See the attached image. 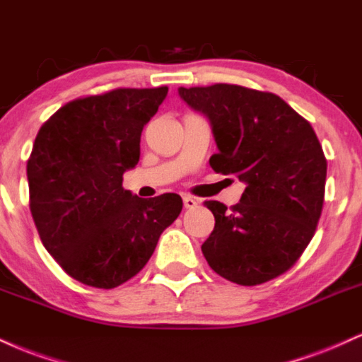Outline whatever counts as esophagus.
Here are the masks:
<instances>
[{
    "instance_id": "1",
    "label": "esophagus",
    "mask_w": 362,
    "mask_h": 362,
    "mask_svg": "<svg viewBox=\"0 0 362 362\" xmlns=\"http://www.w3.org/2000/svg\"><path fill=\"white\" fill-rule=\"evenodd\" d=\"M182 203H185V208H188V210H193V208L198 206V199L193 197H182Z\"/></svg>"
}]
</instances>
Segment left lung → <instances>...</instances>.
I'll use <instances>...</instances> for the list:
<instances>
[{
    "label": "left lung",
    "mask_w": 362,
    "mask_h": 362,
    "mask_svg": "<svg viewBox=\"0 0 362 362\" xmlns=\"http://www.w3.org/2000/svg\"><path fill=\"white\" fill-rule=\"evenodd\" d=\"M177 91L211 123L218 147L211 169L245 182L230 210L205 202L215 228L203 256L242 286L278 278L307 249L322 215L327 159L315 132L273 93L223 83Z\"/></svg>",
    "instance_id": "obj_1"
}]
</instances>
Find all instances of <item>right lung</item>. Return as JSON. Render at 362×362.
<instances>
[{"label": "right lung", "mask_w": 362, "mask_h": 362, "mask_svg": "<svg viewBox=\"0 0 362 362\" xmlns=\"http://www.w3.org/2000/svg\"><path fill=\"white\" fill-rule=\"evenodd\" d=\"M165 95L168 86L78 98L38 130L27 163L30 211L44 247L76 281L103 290L129 281L181 214L180 194L144 199L122 186Z\"/></svg>", "instance_id": "1"}]
</instances>
